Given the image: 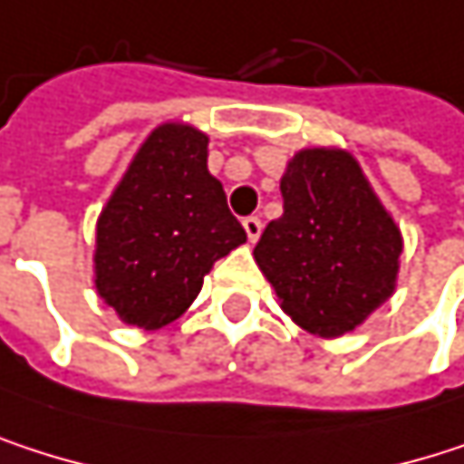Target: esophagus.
Instances as JSON below:
<instances>
[{
	"label": "esophagus",
	"instance_id": "1",
	"mask_svg": "<svg viewBox=\"0 0 464 464\" xmlns=\"http://www.w3.org/2000/svg\"><path fill=\"white\" fill-rule=\"evenodd\" d=\"M243 227H246L248 240H251V243H256V240H259V235H262V218H259V216H248V218H243Z\"/></svg>",
	"mask_w": 464,
	"mask_h": 464
}]
</instances>
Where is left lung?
<instances>
[{
  "label": "left lung",
  "mask_w": 464,
  "mask_h": 464,
  "mask_svg": "<svg viewBox=\"0 0 464 464\" xmlns=\"http://www.w3.org/2000/svg\"><path fill=\"white\" fill-rule=\"evenodd\" d=\"M281 194L284 216L265 227L256 265L303 330L351 333L394 292L400 229L346 150H300Z\"/></svg>",
  "instance_id": "8db88e82"
}]
</instances>
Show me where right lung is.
<instances>
[{
  "label": "right lung",
  "instance_id": "right-lung-1",
  "mask_svg": "<svg viewBox=\"0 0 464 464\" xmlns=\"http://www.w3.org/2000/svg\"><path fill=\"white\" fill-rule=\"evenodd\" d=\"M246 243L208 137L164 123L137 150L97 224V292L126 324L159 330L202 289L213 262Z\"/></svg>",
  "mask_w": 464,
  "mask_h": 464
}]
</instances>
